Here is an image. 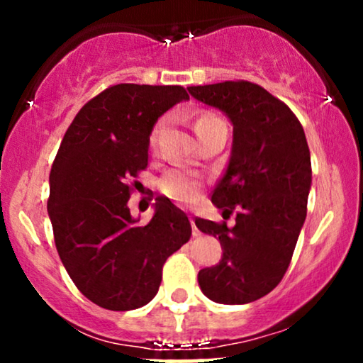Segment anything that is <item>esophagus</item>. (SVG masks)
<instances>
[{"mask_svg": "<svg viewBox=\"0 0 363 363\" xmlns=\"http://www.w3.org/2000/svg\"><path fill=\"white\" fill-rule=\"evenodd\" d=\"M189 222H191V227H193V235L198 237L199 235V230H198V227H196V222H194L193 216H189Z\"/></svg>", "mask_w": 363, "mask_h": 363, "instance_id": "obj_1", "label": "esophagus"}]
</instances>
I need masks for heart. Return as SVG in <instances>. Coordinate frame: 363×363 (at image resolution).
I'll return each instance as SVG.
<instances>
[{
  "instance_id": "b5f03b06",
  "label": "heart",
  "mask_w": 363,
  "mask_h": 363,
  "mask_svg": "<svg viewBox=\"0 0 363 363\" xmlns=\"http://www.w3.org/2000/svg\"><path fill=\"white\" fill-rule=\"evenodd\" d=\"M218 116L211 114V112H201L194 121V131L196 135H199L201 131H205L206 128L213 126V124L220 123ZM162 129H164V123H158L155 129L152 131V136H150V143H157L158 136H160ZM199 187H201V182L199 179L194 176V174L187 172V170L182 169H172L165 174L164 177L160 179V189L167 198L174 199V201L182 203V205H189L198 199L199 196Z\"/></svg>"
}]
</instances>
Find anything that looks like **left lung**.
Segmentation results:
<instances>
[{"instance_id":"1","label":"left lung","mask_w":363,"mask_h":363,"mask_svg":"<svg viewBox=\"0 0 363 363\" xmlns=\"http://www.w3.org/2000/svg\"><path fill=\"white\" fill-rule=\"evenodd\" d=\"M187 90L234 126L230 160L211 203L223 218L235 210V225L196 220L223 249L218 264L198 273L199 289L216 303L242 306L269 294L289 268L307 215L311 152L294 112L259 85L223 82Z\"/></svg>"}]
</instances>
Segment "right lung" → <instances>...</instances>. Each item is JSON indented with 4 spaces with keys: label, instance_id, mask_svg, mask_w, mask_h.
Returning <instances> with one entry per match:
<instances>
[{
    "label": "right lung",
    "instance_id": "obj_1",
    "mask_svg": "<svg viewBox=\"0 0 363 363\" xmlns=\"http://www.w3.org/2000/svg\"><path fill=\"white\" fill-rule=\"evenodd\" d=\"M189 95L177 85L121 83L82 107L49 176L48 213L62 266L89 301L133 311L157 295L162 266L191 237L169 198L140 225L128 208L129 177L147 169L158 118Z\"/></svg>",
    "mask_w": 363,
    "mask_h": 363
}]
</instances>
